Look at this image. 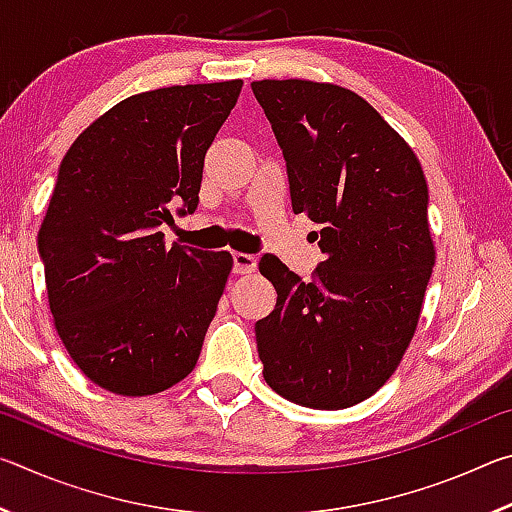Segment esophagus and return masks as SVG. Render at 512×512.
Here are the masks:
<instances>
[{
  "label": "esophagus",
  "instance_id": "1",
  "mask_svg": "<svg viewBox=\"0 0 512 512\" xmlns=\"http://www.w3.org/2000/svg\"><path fill=\"white\" fill-rule=\"evenodd\" d=\"M232 268L235 273H253L257 268V257L248 255V253H232Z\"/></svg>",
  "mask_w": 512,
  "mask_h": 512
}]
</instances>
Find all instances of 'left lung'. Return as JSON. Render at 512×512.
<instances>
[{"mask_svg":"<svg viewBox=\"0 0 512 512\" xmlns=\"http://www.w3.org/2000/svg\"><path fill=\"white\" fill-rule=\"evenodd\" d=\"M287 162L293 212L318 225L325 259L309 282L275 255L259 271L277 291L255 323L264 379L320 411L377 393L418 327L436 250L418 158L366 99L332 83L255 81Z\"/></svg>","mask_w":512,"mask_h":512,"instance_id":"1","label":"left lung"}]
</instances>
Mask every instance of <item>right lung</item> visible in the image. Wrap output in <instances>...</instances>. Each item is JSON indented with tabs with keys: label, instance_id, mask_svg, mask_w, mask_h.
Returning a JSON list of instances; mask_svg holds the SVG:
<instances>
[{
	"label": "right lung",
	"instance_id": "right-lung-1",
	"mask_svg": "<svg viewBox=\"0 0 512 512\" xmlns=\"http://www.w3.org/2000/svg\"><path fill=\"white\" fill-rule=\"evenodd\" d=\"M241 81L133 94L76 137L38 232L49 309L83 375L110 393L167 391L194 370L230 253L164 246L198 207L205 153Z\"/></svg>",
	"mask_w": 512,
	"mask_h": 512
}]
</instances>
